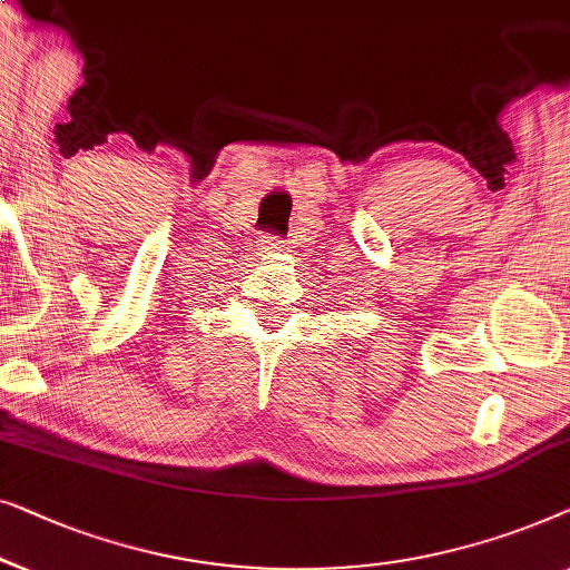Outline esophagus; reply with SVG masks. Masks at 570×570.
I'll return each mask as SVG.
<instances>
[{"mask_svg":"<svg viewBox=\"0 0 570 570\" xmlns=\"http://www.w3.org/2000/svg\"><path fill=\"white\" fill-rule=\"evenodd\" d=\"M278 250H282V239H278V237H263L261 239V253L274 255Z\"/></svg>","mask_w":570,"mask_h":570,"instance_id":"obj_1","label":"esophagus"}]
</instances>
